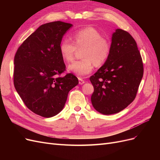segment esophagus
I'll list each match as a JSON object with an SVG mask.
<instances>
[{"label": "esophagus", "mask_w": 160, "mask_h": 160, "mask_svg": "<svg viewBox=\"0 0 160 160\" xmlns=\"http://www.w3.org/2000/svg\"><path fill=\"white\" fill-rule=\"evenodd\" d=\"M85 83V81L82 78H79V85H83Z\"/></svg>", "instance_id": "obj_1"}]
</instances>
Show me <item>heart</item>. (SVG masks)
Listing matches in <instances>:
<instances>
[{"mask_svg": "<svg viewBox=\"0 0 160 160\" xmlns=\"http://www.w3.org/2000/svg\"><path fill=\"white\" fill-rule=\"evenodd\" d=\"M72 41L62 40L59 51L65 61L69 62L74 59L77 49H82L83 59L76 61L68 66V70L78 77H83L93 71L96 66L103 65L111 52V42L107 38L93 27H86L75 31L72 35Z\"/></svg>", "mask_w": 160, "mask_h": 160, "instance_id": "1", "label": "heart"}]
</instances>
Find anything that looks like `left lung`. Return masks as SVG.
Instances as JSON below:
<instances>
[{
	"instance_id": "1",
	"label": "left lung",
	"mask_w": 160,
	"mask_h": 160,
	"mask_svg": "<svg viewBox=\"0 0 160 160\" xmlns=\"http://www.w3.org/2000/svg\"><path fill=\"white\" fill-rule=\"evenodd\" d=\"M143 75V65L137 43L120 28L111 37V52L104 65L91 76L94 88L91 103L104 115L119 113L136 96Z\"/></svg>"
}]
</instances>
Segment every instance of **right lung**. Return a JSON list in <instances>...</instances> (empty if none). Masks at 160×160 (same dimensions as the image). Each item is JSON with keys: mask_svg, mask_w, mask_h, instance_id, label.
<instances>
[{"mask_svg": "<svg viewBox=\"0 0 160 160\" xmlns=\"http://www.w3.org/2000/svg\"><path fill=\"white\" fill-rule=\"evenodd\" d=\"M72 26L62 21L41 25L18 47L14 59V85L27 107L51 118L63 109L71 89L79 81L66 70L59 47Z\"/></svg>", "mask_w": 160, "mask_h": 160, "instance_id": "right-lung-1", "label": "right lung"}]
</instances>
